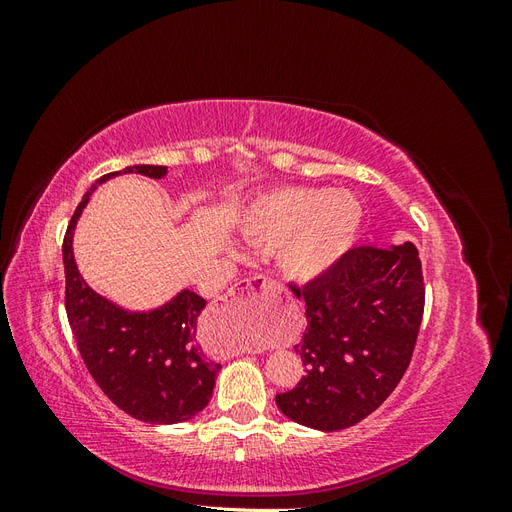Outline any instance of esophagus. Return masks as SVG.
<instances>
[{"label": "esophagus", "mask_w": 512, "mask_h": 512, "mask_svg": "<svg viewBox=\"0 0 512 512\" xmlns=\"http://www.w3.org/2000/svg\"><path fill=\"white\" fill-rule=\"evenodd\" d=\"M282 294V284L271 280V277L265 275H254L250 280H243L239 282L235 288L228 290L224 297H220L215 301L213 309L215 314L222 316L224 320H241L247 314H250V309L256 305V301L265 299V297H280ZM232 354H239V348H230Z\"/></svg>", "instance_id": "34e87169"}]
</instances>
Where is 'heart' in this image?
<instances>
[{
	"instance_id": "obj_1",
	"label": "heart",
	"mask_w": 512,
	"mask_h": 512,
	"mask_svg": "<svg viewBox=\"0 0 512 512\" xmlns=\"http://www.w3.org/2000/svg\"><path fill=\"white\" fill-rule=\"evenodd\" d=\"M359 200L348 192H324L316 188L277 190L260 200L247 232L262 243H280L282 267L297 280H312L327 271L352 245L361 226ZM254 346V339H241Z\"/></svg>"
}]
</instances>
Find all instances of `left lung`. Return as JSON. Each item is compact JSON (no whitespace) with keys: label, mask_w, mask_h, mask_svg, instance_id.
<instances>
[{"label":"left lung","mask_w":512,"mask_h":512,"mask_svg":"<svg viewBox=\"0 0 512 512\" xmlns=\"http://www.w3.org/2000/svg\"><path fill=\"white\" fill-rule=\"evenodd\" d=\"M307 329L294 346L305 376L275 401L294 423L337 431L361 423L404 378L425 309L414 243L361 245L305 286Z\"/></svg>","instance_id":"1"}]
</instances>
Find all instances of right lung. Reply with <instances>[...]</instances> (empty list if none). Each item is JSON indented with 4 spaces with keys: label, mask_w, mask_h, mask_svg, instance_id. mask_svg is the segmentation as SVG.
<instances>
[{
    "label": "right lung",
    "mask_w": 512,
    "mask_h": 512,
    "mask_svg": "<svg viewBox=\"0 0 512 512\" xmlns=\"http://www.w3.org/2000/svg\"><path fill=\"white\" fill-rule=\"evenodd\" d=\"M121 173L162 179L166 166H128L100 177L76 207L64 245L66 314L91 378L117 408L138 421L170 425L190 421L213 395L220 363L207 361L196 344V322L207 301L181 290L153 312H126L89 288L76 269L72 235L89 196Z\"/></svg>",
    "instance_id": "1"
}]
</instances>
